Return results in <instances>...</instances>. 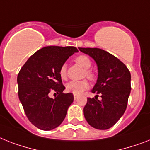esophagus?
<instances>
[{
    "label": "esophagus",
    "mask_w": 150,
    "mask_h": 150,
    "mask_svg": "<svg viewBox=\"0 0 150 150\" xmlns=\"http://www.w3.org/2000/svg\"><path fill=\"white\" fill-rule=\"evenodd\" d=\"M74 100H77L78 98H79V96H76V95H74Z\"/></svg>",
    "instance_id": "obj_1"
}]
</instances>
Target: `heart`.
<instances>
[{
	"label": "heart",
	"mask_w": 150,
	"mask_h": 150,
	"mask_svg": "<svg viewBox=\"0 0 150 150\" xmlns=\"http://www.w3.org/2000/svg\"><path fill=\"white\" fill-rule=\"evenodd\" d=\"M76 62L79 65L85 69L84 76L90 79L93 80L94 79V74L90 70H89L92 66V62L90 60L88 56L81 54L76 57L75 59ZM59 75L62 80H65L67 76V67L66 64H63L59 69ZM89 87V83L87 80H83L80 81H75L72 80L67 83L66 85V90L69 93H72L74 95H80L84 90Z\"/></svg>",
	"instance_id": "b5f03b06"
}]
</instances>
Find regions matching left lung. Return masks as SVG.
<instances>
[{
    "instance_id": "left-lung-1",
    "label": "left lung",
    "mask_w": 150,
    "mask_h": 150,
    "mask_svg": "<svg viewBox=\"0 0 150 150\" xmlns=\"http://www.w3.org/2000/svg\"><path fill=\"white\" fill-rule=\"evenodd\" d=\"M79 50L95 60L98 78L92 93L100 94L102 100L88 98L83 108L86 120L92 127L107 129L121 118L127 106L131 90V75L128 68L115 56L100 48Z\"/></svg>"
}]
</instances>
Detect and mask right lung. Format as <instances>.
I'll return each instance as SVG.
<instances>
[{
	"label": "right lung",
	"instance_id": "1",
	"mask_svg": "<svg viewBox=\"0 0 150 150\" xmlns=\"http://www.w3.org/2000/svg\"><path fill=\"white\" fill-rule=\"evenodd\" d=\"M78 50L74 47L48 46L34 53L17 76L18 96L32 124L42 130L59 127L74 101L72 93H64L59 69ZM58 95L54 99L49 93Z\"/></svg>",
	"mask_w": 150,
	"mask_h": 150
}]
</instances>
